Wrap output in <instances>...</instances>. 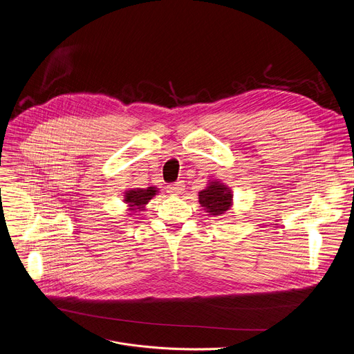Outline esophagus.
<instances>
[{
  "label": "esophagus",
  "mask_w": 354,
  "mask_h": 354,
  "mask_svg": "<svg viewBox=\"0 0 354 354\" xmlns=\"http://www.w3.org/2000/svg\"><path fill=\"white\" fill-rule=\"evenodd\" d=\"M168 191H169V194H172V195H180V194L185 191V183H183V180H178V182L169 185V186H168Z\"/></svg>",
  "instance_id": "obj_1"
}]
</instances>
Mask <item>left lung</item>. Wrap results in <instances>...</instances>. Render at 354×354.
<instances>
[{
    "mask_svg": "<svg viewBox=\"0 0 354 354\" xmlns=\"http://www.w3.org/2000/svg\"><path fill=\"white\" fill-rule=\"evenodd\" d=\"M199 203L210 215H222L232 205V192L222 183L210 182L206 189L199 192Z\"/></svg>",
    "mask_w": 354,
    "mask_h": 354,
    "instance_id": "obj_1",
    "label": "left lung"
}]
</instances>
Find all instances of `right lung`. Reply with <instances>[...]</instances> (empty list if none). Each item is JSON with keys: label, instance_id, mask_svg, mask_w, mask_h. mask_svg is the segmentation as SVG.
Wrapping results in <instances>:
<instances>
[{"label": "right lung", "instance_id": "obj_1", "mask_svg": "<svg viewBox=\"0 0 354 354\" xmlns=\"http://www.w3.org/2000/svg\"><path fill=\"white\" fill-rule=\"evenodd\" d=\"M155 195H156L155 187H148V189H140V187H136V189L128 191L125 194V202L129 203L131 210H135L147 205Z\"/></svg>", "mask_w": 354, "mask_h": 354}]
</instances>
